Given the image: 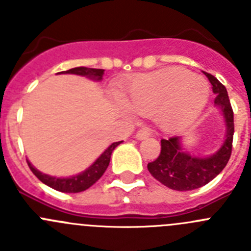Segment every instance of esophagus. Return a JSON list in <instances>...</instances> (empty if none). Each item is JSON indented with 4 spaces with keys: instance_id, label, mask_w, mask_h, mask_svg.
<instances>
[{
    "instance_id": "obj_1",
    "label": "esophagus",
    "mask_w": 251,
    "mask_h": 251,
    "mask_svg": "<svg viewBox=\"0 0 251 251\" xmlns=\"http://www.w3.org/2000/svg\"><path fill=\"white\" fill-rule=\"evenodd\" d=\"M149 137H150V132H149V130H147V129L139 130V132H138L137 134H135V138H137L138 140L147 139V138H149Z\"/></svg>"
}]
</instances>
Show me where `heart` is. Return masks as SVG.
<instances>
[{"mask_svg": "<svg viewBox=\"0 0 251 251\" xmlns=\"http://www.w3.org/2000/svg\"><path fill=\"white\" fill-rule=\"evenodd\" d=\"M209 97L202 76L180 68L138 75L130 83L123 103L140 114H154L164 130L174 132L201 116Z\"/></svg>", "mask_w": 251, "mask_h": 251, "instance_id": "heart-1", "label": "heart"}]
</instances>
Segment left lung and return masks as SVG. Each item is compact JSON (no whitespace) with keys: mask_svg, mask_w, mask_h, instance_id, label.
Instances as JSON below:
<instances>
[{"mask_svg":"<svg viewBox=\"0 0 251 251\" xmlns=\"http://www.w3.org/2000/svg\"><path fill=\"white\" fill-rule=\"evenodd\" d=\"M216 95L214 106L221 111L226 127L224 140L216 152L207 156L192 155L183 148L182 137L161 139V151L155 161L148 164L152 177L176 191H191L207 185L228 164L234 134V117L226 87L211 74H207Z\"/></svg>","mask_w":251,"mask_h":251,"instance_id":"1","label":"left lung"}]
</instances>
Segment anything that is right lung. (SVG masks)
I'll return each mask as SVG.
<instances>
[{"label": "right lung", "instance_id": "obj_1", "mask_svg": "<svg viewBox=\"0 0 251 251\" xmlns=\"http://www.w3.org/2000/svg\"><path fill=\"white\" fill-rule=\"evenodd\" d=\"M58 74H74V75H80L85 76L87 78H91L95 81H101L102 76H103L104 70L102 69H91V68H85V66H78V68L70 69L68 71H61ZM123 142V140H122ZM122 142L112 143L91 165L88 166L86 170L81 171V173L76 174L74 176H69V177H56V176H50L47 174L40 173L38 169H35L32 164L29 163V160L27 159V163L32 173L49 187L54 188L56 191L65 193H76V192H82V191L87 190L88 187H91L96 181L101 178L103 175L106 169L109 165V160H111L112 151L121 144Z\"/></svg>", "mask_w": 251, "mask_h": 251}]
</instances>
